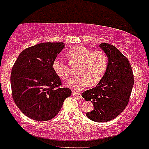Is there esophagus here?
Masks as SVG:
<instances>
[{
	"label": "esophagus",
	"mask_w": 149,
	"mask_h": 149,
	"mask_svg": "<svg viewBox=\"0 0 149 149\" xmlns=\"http://www.w3.org/2000/svg\"><path fill=\"white\" fill-rule=\"evenodd\" d=\"M72 95H75L76 97H77L78 98H80V99H82V96H81V93H77L76 91H73L72 92Z\"/></svg>",
	"instance_id": "obj_1"
}]
</instances>
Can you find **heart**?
Masks as SVG:
<instances>
[{
	"mask_svg": "<svg viewBox=\"0 0 149 149\" xmlns=\"http://www.w3.org/2000/svg\"><path fill=\"white\" fill-rule=\"evenodd\" d=\"M69 62L77 65V75L67 84L72 89L78 90L89 84L95 86L102 80L108 68V57L103 51H93L83 45L74 46L67 53ZM53 69L56 74L64 81L70 78L69 68L60 57L53 61Z\"/></svg>",
	"mask_w": 149,
	"mask_h": 149,
	"instance_id": "heart-1",
	"label": "heart"
}]
</instances>
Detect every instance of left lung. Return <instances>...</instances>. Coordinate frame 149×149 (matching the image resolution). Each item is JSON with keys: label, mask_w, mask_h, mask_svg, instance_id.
Listing matches in <instances>:
<instances>
[{"label": "left lung", "mask_w": 149, "mask_h": 149, "mask_svg": "<svg viewBox=\"0 0 149 149\" xmlns=\"http://www.w3.org/2000/svg\"><path fill=\"white\" fill-rule=\"evenodd\" d=\"M99 47L108 57V68L98 85L84 92L82 97L94 107L86 116L94 122H105L115 119L127 105L134 86V74L127 58L115 46L101 43Z\"/></svg>", "instance_id": "1"}]
</instances>
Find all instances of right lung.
<instances>
[{
    "instance_id": "obj_1",
    "label": "right lung",
    "mask_w": 149,
    "mask_h": 149,
    "mask_svg": "<svg viewBox=\"0 0 149 149\" xmlns=\"http://www.w3.org/2000/svg\"><path fill=\"white\" fill-rule=\"evenodd\" d=\"M64 46L63 42H44L26 48L12 68L13 100L21 111L33 120L53 119L72 95L68 88L60 87L61 80L52 67Z\"/></svg>"
}]
</instances>
